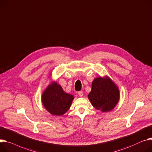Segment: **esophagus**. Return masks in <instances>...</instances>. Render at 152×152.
<instances>
[{
	"instance_id": "34e87169",
	"label": "esophagus",
	"mask_w": 152,
	"mask_h": 152,
	"mask_svg": "<svg viewBox=\"0 0 152 152\" xmlns=\"http://www.w3.org/2000/svg\"><path fill=\"white\" fill-rule=\"evenodd\" d=\"M78 96H79L80 97H83V93L82 91H79V92H78Z\"/></svg>"
}]
</instances>
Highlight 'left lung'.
I'll return each mask as SVG.
<instances>
[{
  "label": "left lung",
  "instance_id": "1",
  "mask_svg": "<svg viewBox=\"0 0 152 152\" xmlns=\"http://www.w3.org/2000/svg\"><path fill=\"white\" fill-rule=\"evenodd\" d=\"M119 97L118 88L108 77H97L92 81L88 99L97 110L103 112L111 111L118 103Z\"/></svg>",
  "mask_w": 152,
  "mask_h": 152
}]
</instances>
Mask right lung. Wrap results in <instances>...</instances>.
Masks as SVG:
<instances>
[{
  "label": "right lung",
  "instance_id": "right-lung-1",
  "mask_svg": "<svg viewBox=\"0 0 152 152\" xmlns=\"http://www.w3.org/2000/svg\"><path fill=\"white\" fill-rule=\"evenodd\" d=\"M74 96L64 92L61 86L53 82L49 85L42 96V102L50 114L61 115L71 107Z\"/></svg>",
  "mask_w": 152,
  "mask_h": 152
}]
</instances>
